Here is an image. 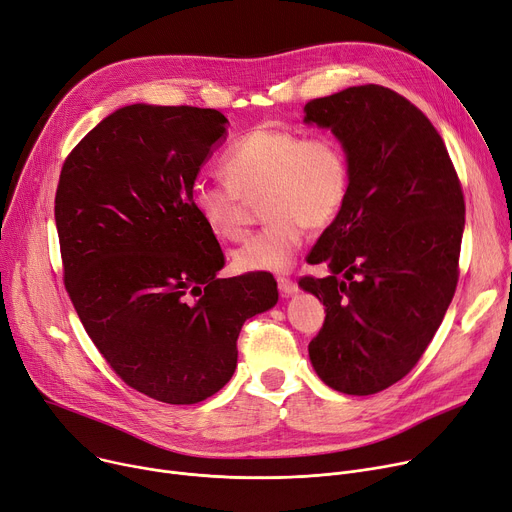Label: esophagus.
Instances as JSON below:
<instances>
[{
    "label": "esophagus",
    "mask_w": 512,
    "mask_h": 512,
    "mask_svg": "<svg viewBox=\"0 0 512 512\" xmlns=\"http://www.w3.org/2000/svg\"><path fill=\"white\" fill-rule=\"evenodd\" d=\"M278 288H280V292L284 294V297H290V294H294L299 290V284L294 282V280H290V278H278Z\"/></svg>",
    "instance_id": "obj_1"
}]
</instances>
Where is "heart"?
Wrapping results in <instances>:
<instances>
[{
  "instance_id": "heart-1",
  "label": "heart",
  "mask_w": 512,
  "mask_h": 512,
  "mask_svg": "<svg viewBox=\"0 0 512 512\" xmlns=\"http://www.w3.org/2000/svg\"><path fill=\"white\" fill-rule=\"evenodd\" d=\"M226 182L197 178L191 205L220 240L245 238L253 203H261L267 226L234 251L240 272H284L297 257L307 228L330 226L351 191V164L344 147L326 134H305L261 124L228 149Z\"/></svg>"
}]
</instances>
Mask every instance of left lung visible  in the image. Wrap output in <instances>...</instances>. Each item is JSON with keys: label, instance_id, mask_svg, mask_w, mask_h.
Returning a JSON list of instances; mask_svg holds the SVG:
<instances>
[{"label": "left lung", "instance_id": "left-lung-1", "mask_svg": "<svg viewBox=\"0 0 512 512\" xmlns=\"http://www.w3.org/2000/svg\"><path fill=\"white\" fill-rule=\"evenodd\" d=\"M305 112L351 164L348 199L307 257L332 276L299 280L326 305L309 357L330 388L367 396L405 378L442 324L459 282L463 186L434 124L388 87L344 89Z\"/></svg>", "mask_w": 512, "mask_h": 512}]
</instances>
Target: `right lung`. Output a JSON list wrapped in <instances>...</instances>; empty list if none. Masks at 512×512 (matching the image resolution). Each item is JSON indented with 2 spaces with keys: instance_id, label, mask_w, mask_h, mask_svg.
<instances>
[{
  "instance_id": "obj_1",
  "label": "right lung",
  "mask_w": 512,
  "mask_h": 512,
  "mask_svg": "<svg viewBox=\"0 0 512 512\" xmlns=\"http://www.w3.org/2000/svg\"><path fill=\"white\" fill-rule=\"evenodd\" d=\"M226 116L193 105H126L66 157L56 191L64 286L118 378L195 405L236 369L245 321L272 309V274L218 278L224 251L191 184Z\"/></svg>"
}]
</instances>
